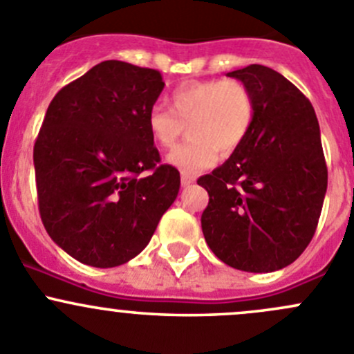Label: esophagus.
<instances>
[{
	"instance_id": "esophagus-1",
	"label": "esophagus",
	"mask_w": 354,
	"mask_h": 354,
	"mask_svg": "<svg viewBox=\"0 0 354 354\" xmlns=\"http://www.w3.org/2000/svg\"><path fill=\"white\" fill-rule=\"evenodd\" d=\"M195 181V178L192 176V174H187V173H181V187L183 188H187V187H190L192 183H194Z\"/></svg>"
}]
</instances>
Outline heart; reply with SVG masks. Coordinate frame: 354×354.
Here are the masks:
<instances>
[{
    "instance_id": "1",
    "label": "heart",
    "mask_w": 354,
    "mask_h": 354,
    "mask_svg": "<svg viewBox=\"0 0 354 354\" xmlns=\"http://www.w3.org/2000/svg\"><path fill=\"white\" fill-rule=\"evenodd\" d=\"M169 109L152 106L147 113V130L160 149L178 145L166 157L167 164L181 173L194 174L207 169L223 156H230L243 144L253 123L255 102L250 88L234 78L188 82L167 97Z\"/></svg>"
}]
</instances>
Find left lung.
I'll use <instances>...</instances> for the list:
<instances>
[{
  "label": "left lung",
  "instance_id": "obj_1",
  "mask_svg": "<svg viewBox=\"0 0 354 354\" xmlns=\"http://www.w3.org/2000/svg\"><path fill=\"white\" fill-rule=\"evenodd\" d=\"M250 88L253 123L230 159L197 183L209 194L202 231L230 267L272 272L295 262L315 234L327 192L317 114L272 68L227 73Z\"/></svg>",
  "mask_w": 354,
  "mask_h": 354
}]
</instances>
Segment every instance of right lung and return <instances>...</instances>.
Segmentation results:
<instances>
[{
    "mask_svg": "<svg viewBox=\"0 0 354 354\" xmlns=\"http://www.w3.org/2000/svg\"><path fill=\"white\" fill-rule=\"evenodd\" d=\"M157 70L102 62L63 87L34 145L42 224L59 248L92 267H116L151 241L180 192L147 113L162 92Z\"/></svg>",
    "mask_w": 354,
    "mask_h": 354,
    "instance_id": "1",
    "label": "right lung"
}]
</instances>
